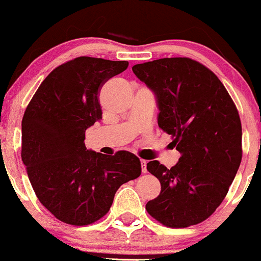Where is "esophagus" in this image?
<instances>
[{
  "mask_svg": "<svg viewBox=\"0 0 261 261\" xmlns=\"http://www.w3.org/2000/svg\"><path fill=\"white\" fill-rule=\"evenodd\" d=\"M141 169H142V173L147 172V162L145 160H141Z\"/></svg>",
  "mask_w": 261,
  "mask_h": 261,
  "instance_id": "esophagus-1",
  "label": "esophagus"
}]
</instances>
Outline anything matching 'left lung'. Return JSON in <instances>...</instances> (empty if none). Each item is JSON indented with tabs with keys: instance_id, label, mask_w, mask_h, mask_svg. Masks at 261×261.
Masks as SVG:
<instances>
[{
	"instance_id": "obj_1",
	"label": "left lung",
	"mask_w": 261,
	"mask_h": 261,
	"mask_svg": "<svg viewBox=\"0 0 261 261\" xmlns=\"http://www.w3.org/2000/svg\"><path fill=\"white\" fill-rule=\"evenodd\" d=\"M133 71L157 95L158 126L181 154L170 169L158 161L147 163L161 193L146 210L170 228L201 223L223 201L241 166L242 124L234 101L216 74L193 59L153 60Z\"/></svg>"
}]
</instances>
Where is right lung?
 I'll list each match as a JSON object with an SVG mask.
<instances>
[{
  "label": "right lung",
  "instance_id": "add662e5",
  "mask_svg": "<svg viewBox=\"0 0 261 261\" xmlns=\"http://www.w3.org/2000/svg\"><path fill=\"white\" fill-rule=\"evenodd\" d=\"M127 61L80 56L58 66L33 95L22 120V161L39 201L58 220L87 226L106 216L116 190L141 174L127 151H88L86 130L101 119L99 92Z\"/></svg>",
  "mask_w": 261,
  "mask_h": 261
}]
</instances>
